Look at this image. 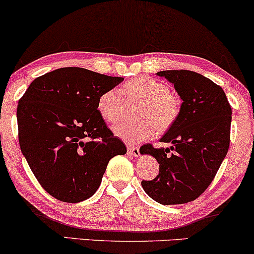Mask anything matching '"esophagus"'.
I'll list each match as a JSON object with an SVG mask.
<instances>
[{
	"label": "esophagus",
	"mask_w": 254,
	"mask_h": 254,
	"mask_svg": "<svg viewBox=\"0 0 254 254\" xmlns=\"http://www.w3.org/2000/svg\"><path fill=\"white\" fill-rule=\"evenodd\" d=\"M127 154H129L130 156H133V157L139 156V148L133 147V145H129V147H127Z\"/></svg>",
	"instance_id": "obj_1"
}]
</instances>
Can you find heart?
Masks as SVG:
<instances>
[{"instance_id":"b5f03b06","label":"heart","mask_w":254,"mask_h":254,"mask_svg":"<svg viewBox=\"0 0 254 254\" xmlns=\"http://www.w3.org/2000/svg\"><path fill=\"white\" fill-rule=\"evenodd\" d=\"M123 93L130 103H141L136 110L139 119L113 127L115 135L123 141L129 143L143 141L153 136L155 129L164 132L176 122L179 104L166 84L150 77H136L125 84ZM123 93L117 88H111L99 97L98 111L107 123H117L123 117Z\"/></svg>"}]
</instances>
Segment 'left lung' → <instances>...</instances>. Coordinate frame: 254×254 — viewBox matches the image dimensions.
I'll return each mask as SVG.
<instances>
[{
	"label": "left lung",
	"instance_id": "8db88e82",
	"mask_svg": "<svg viewBox=\"0 0 254 254\" xmlns=\"http://www.w3.org/2000/svg\"><path fill=\"white\" fill-rule=\"evenodd\" d=\"M156 75L173 84L183 103L176 122L160 139L171 147L145 144L139 149L160 165L157 177L142 180V188L164 205L192 202L210 185L227 155L232 107L223 89L198 72L164 70Z\"/></svg>",
	"mask_w": 254,
	"mask_h": 254
}]
</instances>
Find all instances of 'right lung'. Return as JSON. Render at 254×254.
<instances>
[{
	"label": "right lung",
	"instance_id": "add662e5",
	"mask_svg": "<svg viewBox=\"0 0 254 254\" xmlns=\"http://www.w3.org/2000/svg\"><path fill=\"white\" fill-rule=\"evenodd\" d=\"M123 80L68 66L37 77L19 100L20 149L56 199L78 203L92 197L110 160L127 153L98 111L99 97Z\"/></svg>",
	"mask_w": 254,
	"mask_h": 254
}]
</instances>
